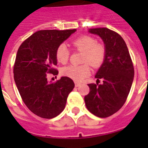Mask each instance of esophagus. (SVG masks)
<instances>
[{
  "label": "esophagus",
  "instance_id": "esophagus-1",
  "mask_svg": "<svg viewBox=\"0 0 148 148\" xmlns=\"http://www.w3.org/2000/svg\"><path fill=\"white\" fill-rule=\"evenodd\" d=\"M74 85H75V86L76 87H78L81 86V83H79V82H74Z\"/></svg>",
  "mask_w": 148,
  "mask_h": 148
}]
</instances>
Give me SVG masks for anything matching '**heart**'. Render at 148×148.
<instances>
[{
  "label": "heart",
  "mask_w": 148,
  "mask_h": 148,
  "mask_svg": "<svg viewBox=\"0 0 148 148\" xmlns=\"http://www.w3.org/2000/svg\"><path fill=\"white\" fill-rule=\"evenodd\" d=\"M71 45L75 50L82 51V65H71L62 69L63 76L74 81H81L90 74V66L97 68L101 66L106 58L105 46L97 42L96 39L90 36H82L71 42ZM55 57L57 61L62 64H66L70 58V51L65 44L58 46Z\"/></svg>",
  "instance_id": "1"
}]
</instances>
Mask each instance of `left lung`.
I'll return each mask as SVG.
<instances>
[{"label": "left lung", "mask_w": 148, "mask_h": 148, "mask_svg": "<svg viewBox=\"0 0 148 148\" xmlns=\"http://www.w3.org/2000/svg\"><path fill=\"white\" fill-rule=\"evenodd\" d=\"M89 32L99 36L106 47V58L97 72V82L89 84L90 93L85 96L87 109L98 117L110 116L121 109L130 92L134 66L123 38L106 27L92 28Z\"/></svg>", "instance_id": "left-lung-1"}]
</instances>
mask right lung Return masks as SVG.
<instances>
[{
    "label": "right lung",
    "instance_id": "1",
    "mask_svg": "<svg viewBox=\"0 0 148 148\" xmlns=\"http://www.w3.org/2000/svg\"><path fill=\"white\" fill-rule=\"evenodd\" d=\"M70 30H41L25 39L18 49L13 74L24 104L34 114L51 119L63 111L74 83L68 77L48 82L47 75H57L55 51L58 46L75 32Z\"/></svg>",
    "mask_w": 148,
    "mask_h": 148
}]
</instances>
